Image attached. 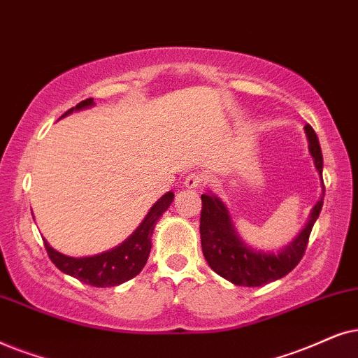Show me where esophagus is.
<instances>
[{
	"instance_id": "esophagus-1",
	"label": "esophagus",
	"mask_w": 358,
	"mask_h": 358,
	"mask_svg": "<svg viewBox=\"0 0 358 358\" xmlns=\"http://www.w3.org/2000/svg\"><path fill=\"white\" fill-rule=\"evenodd\" d=\"M203 183H204V175L198 173V171H193V173H189L187 178H185V187L187 188H198L201 187Z\"/></svg>"
}]
</instances>
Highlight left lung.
<instances>
[{
	"mask_svg": "<svg viewBox=\"0 0 358 358\" xmlns=\"http://www.w3.org/2000/svg\"><path fill=\"white\" fill-rule=\"evenodd\" d=\"M304 129L309 141V152H311L317 171L322 175V152L317 136L309 124H306ZM201 201L199 234H201L204 259L209 266L222 278L239 287H262L288 275L301 262L313 226L322 209L324 193L321 201H317L313 208L308 226L280 254H264V252L249 249L237 237L227 209L221 199L214 194H201Z\"/></svg>",
	"mask_w": 358,
	"mask_h": 358,
	"instance_id": "1",
	"label": "left lung"
}]
</instances>
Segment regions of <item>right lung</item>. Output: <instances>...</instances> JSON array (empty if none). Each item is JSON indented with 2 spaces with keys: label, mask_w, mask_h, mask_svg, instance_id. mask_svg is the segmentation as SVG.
I'll list each match as a JSON object with an SVG mask.
<instances>
[{
  "label": "right lung",
  "mask_w": 358,
  "mask_h": 358,
  "mask_svg": "<svg viewBox=\"0 0 358 358\" xmlns=\"http://www.w3.org/2000/svg\"><path fill=\"white\" fill-rule=\"evenodd\" d=\"M93 98L83 99L76 104L75 108H70L65 114L73 111V109H82L87 106H92ZM62 114V116H65ZM171 199H173V193H166L162 196L154 206H152L150 213L142 221V224L137 227V231L132 234L126 242L116 249L104 252V254L94 255V257H83V259H75V257L62 255L60 252L52 249V247L44 242L47 255L52 260L57 268L64 271V273L78 278L80 282L92 285L96 288H106V287H116L127 280L134 278L136 275L141 273L144 268L147 259L150 254V237L154 232L155 222L159 217L166 211L170 206Z\"/></svg>",
  "instance_id": "right-lung-1"
}]
</instances>
